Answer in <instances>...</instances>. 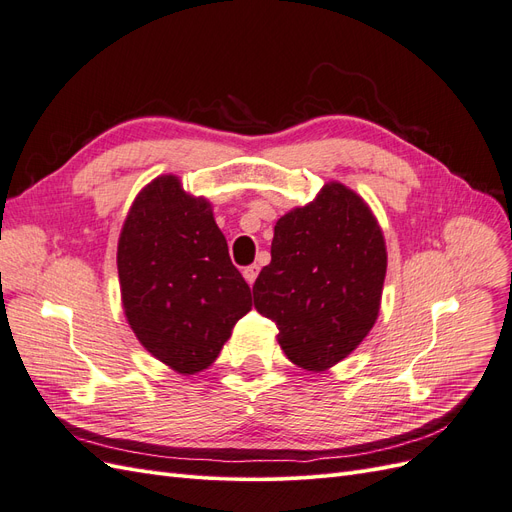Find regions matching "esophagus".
Wrapping results in <instances>:
<instances>
[{"mask_svg": "<svg viewBox=\"0 0 512 512\" xmlns=\"http://www.w3.org/2000/svg\"><path fill=\"white\" fill-rule=\"evenodd\" d=\"M243 277H245V282H247V284L254 286L256 277H258V265H250V267H245V269H243Z\"/></svg>", "mask_w": 512, "mask_h": 512, "instance_id": "1", "label": "esophagus"}]
</instances>
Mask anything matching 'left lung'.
Listing matches in <instances>:
<instances>
[{
    "label": "left lung",
    "mask_w": 512,
    "mask_h": 512,
    "mask_svg": "<svg viewBox=\"0 0 512 512\" xmlns=\"http://www.w3.org/2000/svg\"><path fill=\"white\" fill-rule=\"evenodd\" d=\"M386 275L382 230L361 196L327 183L312 205L277 220L254 305L273 320L288 359L322 371L374 327Z\"/></svg>",
    "instance_id": "1"
}]
</instances>
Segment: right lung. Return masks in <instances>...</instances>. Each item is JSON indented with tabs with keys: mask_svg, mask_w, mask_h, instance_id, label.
Here are the masks:
<instances>
[{
	"mask_svg": "<svg viewBox=\"0 0 512 512\" xmlns=\"http://www.w3.org/2000/svg\"><path fill=\"white\" fill-rule=\"evenodd\" d=\"M117 269L138 342L179 374L207 369L252 309L211 205L185 194L177 177H158L134 200Z\"/></svg>",
	"mask_w": 512,
	"mask_h": 512,
	"instance_id": "1",
	"label": "right lung"
}]
</instances>
